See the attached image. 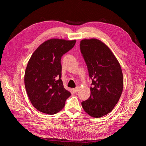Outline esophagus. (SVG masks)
<instances>
[{
	"mask_svg": "<svg viewBox=\"0 0 146 146\" xmlns=\"http://www.w3.org/2000/svg\"><path fill=\"white\" fill-rule=\"evenodd\" d=\"M78 90H79V87H78V86H77L76 88H74V89H73V91H74L75 92H77Z\"/></svg>",
	"mask_w": 146,
	"mask_h": 146,
	"instance_id": "34e87169",
	"label": "esophagus"
}]
</instances>
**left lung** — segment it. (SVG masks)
<instances>
[{
  "mask_svg": "<svg viewBox=\"0 0 146 146\" xmlns=\"http://www.w3.org/2000/svg\"><path fill=\"white\" fill-rule=\"evenodd\" d=\"M80 52L92 80L90 97L82 105L90 116L102 117L112 111L122 94L121 66L108 46L97 39L82 40Z\"/></svg>",
  "mask_w": 146,
  "mask_h": 146,
  "instance_id": "1",
  "label": "left lung"
}]
</instances>
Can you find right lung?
Listing matches in <instances>:
<instances>
[{
  "mask_svg": "<svg viewBox=\"0 0 146 146\" xmlns=\"http://www.w3.org/2000/svg\"><path fill=\"white\" fill-rule=\"evenodd\" d=\"M76 42L49 39L41 44L30 58L25 72V87L31 103L38 111L54 114L64 107L70 93L65 90L61 78V59Z\"/></svg>",
  "mask_w": 146,
  "mask_h": 146,
  "instance_id": "1",
  "label": "right lung"
}]
</instances>
